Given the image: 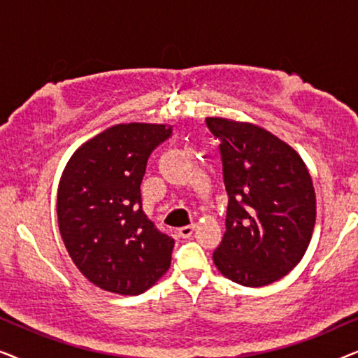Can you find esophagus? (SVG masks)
<instances>
[{
  "mask_svg": "<svg viewBox=\"0 0 358 358\" xmlns=\"http://www.w3.org/2000/svg\"><path fill=\"white\" fill-rule=\"evenodd\" d=\"M194 229H195L194 224H187V227L179 228L178 233H179L180 238H190V236H192V234H194Z\"/></svg>",
  "mask_w": 358,
  "mask_h": 358,
  "instance_id": "34e87169",
  "label": "esophagus"
}]
</instances>
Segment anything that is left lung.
<instances>
[{
	"mask_svg": "<svg viewBox=\"0 0 358 358\" xmlns=\"http://www.w3.org/2000/svg\"><path fill=\"white\" fill-rule=\"evenodd\" d=\"M205 122L220 140L228 192L215 266L244 287L280 280L305 256L315 229L316 195L306 164L262 127L222 117Z\"/></svg>",
	"mask_w": 358,
	"mask_h": 358,
	"instance_id": "left-lung-1",
	"label": "left lung"
}]
</instances>
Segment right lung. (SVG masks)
<instances>
[{
  "label": "right lung",
  "instance_id": "obj_1",
  "mask_svg": "<svg viewBox=\"0 0 358 358\" xmlns=\"http://www.w3.org/2000/svg\"><path fill=\"white\" fill-rule=\"evenodd\" d=\"M173 134L163 124H119L78 148L58 184V228L71 261L91 283L140 295L171 266L174 239L141 210L151 151Z\"/></svg>",
  "mask_w": 358,
  "mask_h": 358
}]
</instances>
